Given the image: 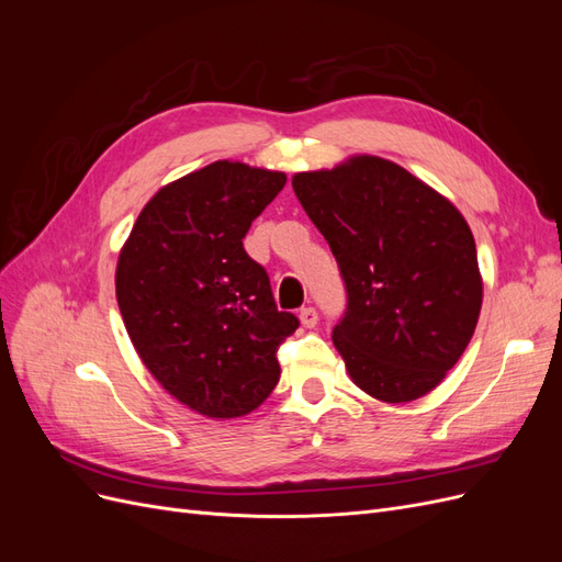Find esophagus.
Instances as JSON below:
<instances>
[{
    "mask_svg": "<svg viewBox=\"0 0 562 562\" xmlns=\"http://www.w3.org/2000/svg\"><path fill=\"white\" fill-rule=\"evenodd\" d=\"M300 321H302L304 328H314L318 323V312L314 307H302L300 310Z\"/></svg>",
    "mask_w": 562,
    "mask_h": 562,
    "instance_id": "1",
    "label": "esophagus"
}]
</instances>
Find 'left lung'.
I'll return each instance as SVG.
<instances>
[{
	"label": "left lung",
	"instance_id": "obj_1",
	"mask_svg": "<svg viewBox=\"0 0 562 562\" xmlns=\"http://www.w3.org/2000/svg\"><path fill=\"white\" fill-rule=\"evenodd\" d=\"M347 288L333 328L353 384L384 403L429 394L479 323L483 279L464 215L403 166L359 155L293 176Z\"/></svg>",
	"mask_w": 562,
	"mask_h": 562
}]
</instances>
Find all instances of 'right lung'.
Returning <instances> with one entry per match:
<instances>
[{
    "label": "right lung",
    "mask_w": 562,
    "mask_h": 562,
    "mask_svg": "<svg viewBox=\"0 0 562 562\" xmlns=\"http://www.w3.org/2000/svg\"><path fill=\"white\" fill-rule=\"evenodd\" d=\"M285 173L215 161L147 201L116 262L126 333L155 380L213 419L255 411L277 386V351L300 326L279 312L244 236Z\"/></svg>",
    "instance_id": "add662e5"
}]
</instances>
